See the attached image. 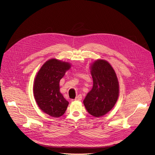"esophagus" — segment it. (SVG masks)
<instances>
[{"instance_id": "obj_1", "label": "esophagus", "mask_w": 155, "mask_h": 155, "mask_svg": "<svg viewBox=\"0 0 155 155\" xmlns=\"http://www.w3.org/2000/svg\"><path fill=\"white\" fill-rule=\"evenodd\" d=\"M82 95H77V96L75 97V101H81V100H82Z\"/></svg>"}]
</instances>
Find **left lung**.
I'll return each instance as SVG.
<instances>
[{
  "mask_svg": "<svg viewBox=\"0 0 155 155\" xmlns=\"http://www.w3.org/2000/svg\"><path fill=\"white\" fill-rule=\"evenodd\" d=\"M93 87L84 101L91 115L99 117L109 112L119 97V85L116 72L105 60H97L91 67Z\"/></svg>",
  "mask_w": 155,
  "mask_h": 155,
  "instance_id": "obj_1",
  "label": "left lung"
}]
</instances>
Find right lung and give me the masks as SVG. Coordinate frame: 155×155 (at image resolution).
Returning <instances> with one entry per match:
<instances>
[{
    "instance_id": "1",
    "label": "right lung",
    "mask_w": 155,
    "mask_h": 155,
    "mask_svg": "<svg viewBox=\"0 0 155 155\" xmlns=\"http://www.w3.org/2000/svg\"><path fill=\"white\" fill-rule=\"evenodd\" d=\"M71 65L68 62L50 59L44 63L35 79L33 93L39 109L53 117L66 111L68 102L60 92V81Z\"/></svg>"
}]
</instances>
